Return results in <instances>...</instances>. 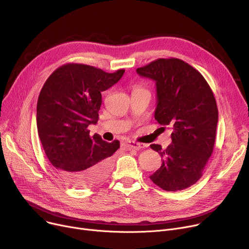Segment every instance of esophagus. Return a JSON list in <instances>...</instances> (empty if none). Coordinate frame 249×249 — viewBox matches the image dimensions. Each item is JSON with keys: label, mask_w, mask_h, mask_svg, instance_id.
Instances as JSON below:
<instances>
[{"label": "esophagus", "mask_w": 249, "mask_h": 249, "mask_svg": "<svg viewBox=\"0 0 249 249\" xmlns=\"http://www.w3.org/2000/svg\"><path fill=\"white\" fill-rule=\"evenodd\" d=\"M126 147H127V149H129V150H131V149L140 150V149L145 148L146 145L141 144V143H135V142H129V143L126 144Z\"/></svg>", "instance_id": "obj_1"}]
</instances>
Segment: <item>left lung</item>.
<instances>
[{
	"label": "left lung",
	"mask_w": 249,
	"mask_h": 249,
	"mask_svg": "<svg viewBox=\"0 0 249 249\" xmlns=\"http://www.w3.org/2000/svg\"><path fill=\"white\" fill-rule=\"evenodd\" d=\"M136 71L156 82L155 119L172 128V142L165 150L150 146L162 161L150 178L166 191L186 189L201 178L214 149L218 124L214 93L198 71L180 59H158Z\"/></svg>",
	"instance_id": "left-lung-1"
}]
</instances>
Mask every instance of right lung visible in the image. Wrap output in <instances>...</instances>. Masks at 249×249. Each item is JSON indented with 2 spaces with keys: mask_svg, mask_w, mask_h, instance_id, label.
Listing matches in <instances>:
<instances>
[{
  "mask_svg": "<svg viewBox=\"0 0 249 249\" xmlns=\"http://www.w3.org/2000/svg\"><path fill=\"white\" fill-rule=\"evenodd\" d=\"M125 70L109 74L92 66L67 64L51 74L38 97L37 131L44 152L58 174L77 188L107 178L119 141L107 143L88 127L96 124L101 92L115 85Z\"/></svg>",
  "mask_w": 249,
  "mask_h": 249,
  "instance_id": "right-lung-1",
  "label": "right lung"
}]
</instances>
